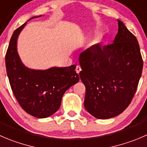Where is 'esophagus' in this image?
Returning <instances> with one entry per match:
<instances>
[{
    "label": "esophagus",
    "instance_id": "34e87169",
    "mask_svg": "<svg viewBox=\"0 0 147 147\" xmlns=\"http://www.w3.org/2000/svg\"><path fill=\"white\" fill-rule=\"evenodd\" d=\"M75 71H76V72L78 74L80 73V71H81V67L79 66V65H78V66L76 67V69H75Z\"/></svg>",
    "mask_w": 147,
    "mask_h": 147
}]
</instances>
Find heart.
<instances>
[{"label": "heart", "instance_id": "b5f03b06", "mask_svg": "<svg viewBox=\"0 0 147 147\" xmlns=\"http://www.w3.org/2000/svg\"><path fill=\"white\" fill-rule=\"evenodd\" d=\"M98 39H97V38H95V39H94L93 40H92V42L90 43V47H95V46H96L97 45H98Z\"/></svg>", "mask_w": 147, "mask_h": 147}]
</instances>
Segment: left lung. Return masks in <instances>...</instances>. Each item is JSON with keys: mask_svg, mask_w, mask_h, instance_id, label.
<instances>
[{"mask_svg": "<svg viewBox=\"0 0 147 147\" xmlns=\"http://www.w3.org/2000/svg\"><path fill=\"white\" fill-rule=\"evenodd\" d=\"M113 44L90 47L80 55V78L85 86L84 106L92 116L108 119L121 114L137 89L143 60L136 36L118 19Z\"/></svg>", "mask_w": 147, "mask_h": 147, "instance_id": "1", "label": "left lung"}]
</instances>
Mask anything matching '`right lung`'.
<instances>
[{
  "label": "right lung",
  "instance_id": "right-lung-1",
  "mask_svg": "<svg viewBox=\"0 0 147 147\" xmlns=\"http://www.w3.org/2000/svg\"><path fill=\"white\" fill-rule=\"evenodd\" d=\"M26 24L16 29L11 36L5 55V67L11 90L21 108L32 116L44 119L57 111L65 91L80 78L75 65L43 70L30 69L23 64L17 52V40Z\"/></svg>",
  "mask_w": 147,
  "mask_h": 147
}]
</instances>
